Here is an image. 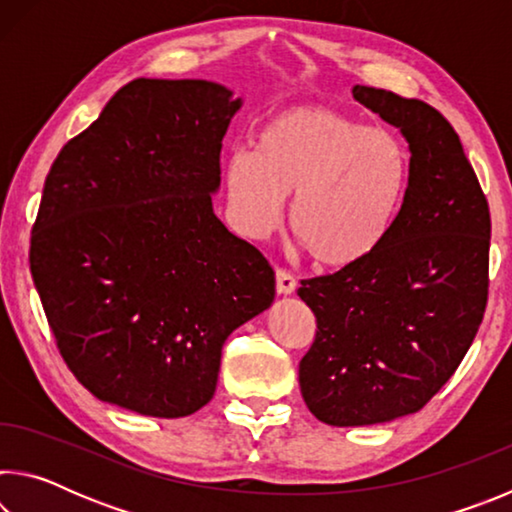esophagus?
<instances>
[{
  "label": "esophagus",
  "instance_id": "1",
  "mask_svg": "<svg viewBox=\"0 0 512 512\" xmlns=\"http://www.w3.org/2000/svg\"><path fill=\"white\" fill-rule=\"evenodd\" d=\"M275 289L280 296H291L296 291V277H293L289 271L284 268H277L275 271Z\"/></svg>",
  "mask_w": 512,
  "mask_h": 512
}]
</instances>
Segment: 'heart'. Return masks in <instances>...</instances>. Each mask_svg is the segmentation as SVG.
I'll return each mask as SVG.
<instances>
[{"label":"heart","instance_id":"1","mask_svg":"<svg viewBox=\"0 0 512 512\" xmlns=\"http://www.w3.org/2000/svg\"><path fill=\"white\" fill-rule=\"evenodd\" d=\"M230 216L250 239L282 219L323 268L366 262L391 235L411 185L400 135L327 106H291L268 117L255 151L230 153L223 169Z\"/></svg>","mask_w":512,"mask_h":512}]
</instances>
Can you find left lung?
Returning <instances> with one entry per match:
<instances>
[{"label":"left lung","mask_w":512,"mask_h":512,"mask_svg":"<svg viewBox=\"0 0 512 512\" xmlns=\"http://www.w3.org/2000/svg\"><path fill=\"white\" fill-rule=\"evenodd\" d=\"M352 97L400 128L411 185L375 255L300 282L318 327L300 393L332 427L420 411L470 350L488 302L490 210L452 124L388 90L354 85Z\"/></svg>","instance_id":"left-lung-1"}]
</instances>
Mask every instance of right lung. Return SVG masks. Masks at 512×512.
<instances>
[{
	"label": "right lung",
	"mask_w": 512,
	"mask_h": 512,
	"mask_svg": "<svg viewBox=\"0 0 512 512\" xmlns=\"http://www.w3.org/2000/svg\"><path fill=\"white\" fill-rule=\"evenodd\" d=\"M239 108L212 81L135 79L51 164L31 275L67 368L101 402L196 413L225 339L271 307V264L212 207Z\"/></svg>",
	"instance_id": "obj_1"
}]
</instances>
